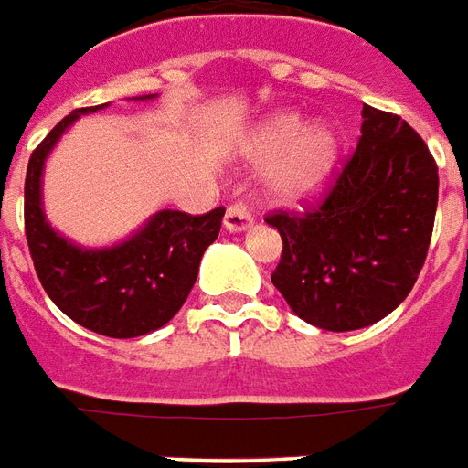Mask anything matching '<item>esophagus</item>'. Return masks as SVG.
I'll return each instance as SVG.
<instances>
[{
    "label": "esophagus",
    "mask_w": 468,
    "mask_h": 468,
    "mask_svg": "<svg viewBox=\"0 0 468 468\" xmlns=\"http://www.w3.org/2000/svg\"><path fill=\"white\" fill-rule=\"evenodd\" d=\"M253 224V217L244 203H231L224 215V227L229 231H244Z\"/></svg>",
    "instance_id": "esophagus-1"
}]
</instances>
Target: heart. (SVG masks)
Instances as JSON below:
<instances>
[{"mask_svg": "<svg viewBox=\"0 0 468 468\" xmlns=\"http://www.w3.org/2000/svg\"><path fill=\"white\" fill-rule=\"evenodd\" d=\"M253 156L275 164L268 178L271 193L282 203H304L334 174L338 142L326 125H306L297 113L272 115L253 137Z\"/></svg>", "mask_w": 468, "mask_h": 468, "instance_id": "obj_1", "label": "heart"}]
</instances>
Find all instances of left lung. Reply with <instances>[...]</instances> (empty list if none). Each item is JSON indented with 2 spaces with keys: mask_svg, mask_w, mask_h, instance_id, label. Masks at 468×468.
<instances>
[{
  "mask_svg": "<svg viewBox=\"0 0 468 468\" xmlns=\"http://www.w3.org/2000/svg\"><path fill=\"white\" fill-rule=\"evenodd\" d=\"M437 164L401 115L362 106V134L326 190L272 210L282 239L272 285L299 319L355 331L384 319L416 285L437 210Z\"/></svg>",
  "mask_w": 468,
  "mask_h": 468,
  "instance_id": "obj_1",
  "label": "left lung"
}]
</instances>
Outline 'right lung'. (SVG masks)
<instances>
[{"label":"right lung","instance_id":"right-lung-1","mask_svg":"<svg viewBox=\"0 0 468 468\" xmlns=\"http://www.w3.org/2000/svg\"><path fill=\"white\" fill-rule=\"evenodd\" d=\"M99 108L72 111L33 149L24 188L26 241L40 285L69 319L108 338H137L169 324L183 306L205 249L219 234L224 207L205 215L156 212L128 241L101 251H86L55 234L40 203L43 164L62 133L81 113Z\"/></svg>","mask_w":468,"mask_h":468}]
</instances>
